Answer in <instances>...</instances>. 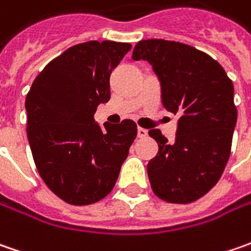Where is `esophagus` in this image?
Returning <instances> with one entry per match:
<instances>
[{"instance_id": "obj_1", "label": "esophagus", "mask_w": 251, "mask_h": 251, "mask_svg": "<svg viewBox=\"0 0 251 251\" xmlns=\"http://www.w3.org/2000/svg\"><path fill=\"white\" fill-rule=\"evenodd\" d=\"M147 135H148V131L142 127H138V138H145Z\"/></svg>"}]
</instances>
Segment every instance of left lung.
<instances>
[{
  "instance_id": "1",
  "label": "left lung",
  "mask_w": 251,
  "mask_h": 251,
  "mask_svg": "<svg viewBox=\"0 0 251 251\" xmlns=\"http://www.w3.org/2000/svg\"><path fill=\"white\" fill-rule=\"evenodd\" d=\"M132 58L151 63L165 109L180 116L173 144L160 130L148 132L159 147L147 166L152 191L166 202H193L217 184L230 156L237 120L233 83L217 60L180 42L141 40Z\"/></svg>"
}]
</instances>
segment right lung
I'll return each instance as SVG.
<instances>
[{
	"label": "right lung",
	"mask_w": 251,
	"mask_h": 251,
	"mask_svg": "<svg viewBox=\"0 0 251 251\" xmlns=\"http://www.w3.org/2000/svg\"><path fill=\"white\" fill-rule=\"evenodd\" d=\"M130 43L91 40L55 57L36 76L25 100L26 134L40 177L71 205H89L110 193L137 137V124L95 123L110 99V74Z\"/></svg>",
	"instance_id": "obj_1"
}]
</instances>
